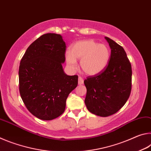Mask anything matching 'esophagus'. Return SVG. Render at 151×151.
I'll return each mask as SVG.
<instances>
[{"label":"esophagus","mask_w":151,"mask_h":151,"mask_svg":"<svg viewBox=\"0 0 151 151\" xmlns=\"http://www.w3.org/2000/svg\"><path fill=\"white\" fill-rule=\"evenodd\" d=\"M78 85H83V84L84 83V80L83 78L81 77V76H78Z\"/></svg>","instance_id":"34e87169"}]
</instances>
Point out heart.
I'll use <instances>...</instances> for the list:
<instances>
[{
    "mask_svg": "<svg viewBox=\"0 0 151 151\" xmlns=\"http://www.w3.org/2000/svg\"><path fill=\"white\" fill-rule=\"evenodd\" d=\"M66 63L75 68L76 60L81 59L80 67L88 75H95L106 68L110 59V50L106 45L93 40H84L75 42L65 54Z\"/></svg>",
    "mask_w": 151,
    "mask_h": 151,
    "instance_id": "heart-1",
    "label": "heart"
}]
</instances>
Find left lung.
<instances>
[{
    "instance_id": "left-lung-1",
    "label": "left lung",
    "mask_w": 151,
    "mask_h": 151,
    "mask_svg": "<svg viewBox=\"0 0 151 151\" xmlns=\"http://www.w3.org/2000/svg\"><path fill=\"white\" fill-rule=\"evenodd\" d=\"M111 48L106 68L84 81L86 88L85 103L91 113L109 116L126 103L132 88V68L126 52L121 45L105 37Z\"/></svg>"
}]
</instances>
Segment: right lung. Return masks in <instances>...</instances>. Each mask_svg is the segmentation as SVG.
Wrapping results in <instances>:
<instances>
[{
  "mask_svg": "<svg viewBox=\"0 0 151 151\" xmlns=\"http://www.w3.org/2000/svg\"><path fill=\"white\" fill-rule=\"evenodd\" d=\"M66 45L60 35L47 33L25 52L19 66V91L30 113L50 121L65 110L68 94L78 85V76L64 73Z\"/></svg>",
  "mask_w": 151,
  "mask_h": 151,
  "instance_id": "add662e5",
  "label": "right lung"
}]
</instances>
